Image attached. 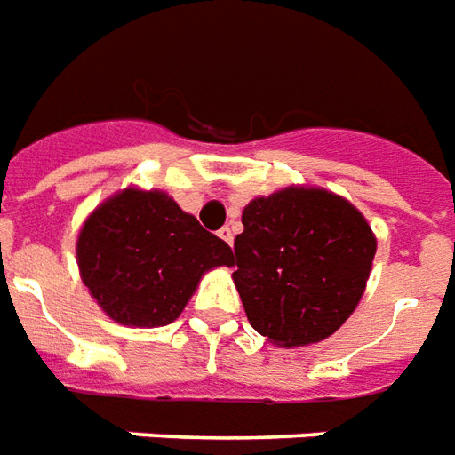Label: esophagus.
Listing matches in <instances>:
<instances>
[{
    "label": "esophagus",
    "instance_id": "esophagus-1",
    "mask_svg": "<svg viewBox=\"0 0 455 455\" xmlns=\"http://www.w3.org/2000/svg\"><path fill=\"white\" fill-rule=\"evenodd\" d=\"M218 237H220V240H225L228 244H233L235 230L230 228V225H225V228H220V230H218Z\"/></svg>",
    "mask_w": 455,
    "mask_h": 455
}]
</instances>
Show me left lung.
Wrapping results in <instances>:
<instances>
[{"label": "left lung", "mask_w": 455, "mask_h": 455, "mask_svg": "<svg viewBox=\"0 0 455 455\" xmlns=\"http://www.w3.org/2000/svg\"><path fill=\"white\" fill-rule=\"evenodd\" d=\"M235 237V286L247 321L274 346L333 336L363 299L377 240L353 203L289 186L254 198Z\"/></svg>", "instance_id": "left-lung-1"}]
</instances>
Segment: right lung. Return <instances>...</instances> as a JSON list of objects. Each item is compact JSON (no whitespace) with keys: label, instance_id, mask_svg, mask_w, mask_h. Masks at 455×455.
<instances>
[{"label":"right lung","instance_id":"obj_1","mask_svg":"<svg viewBox=\"0 0 455 455\" xmlns=\"http://www.w3.org/2000/svg\"><path fill=\"white\" fill-rule=\"evenodd\" d=\"M83 284L122 325L176 321L212 267H233V250L164 191L124 188L98 205L78 235Z\"/></svg>","mask_w":455,"mask_h":455}]
</instances>
